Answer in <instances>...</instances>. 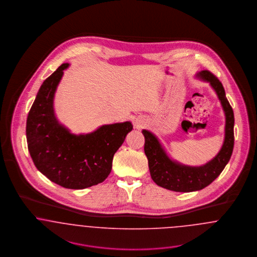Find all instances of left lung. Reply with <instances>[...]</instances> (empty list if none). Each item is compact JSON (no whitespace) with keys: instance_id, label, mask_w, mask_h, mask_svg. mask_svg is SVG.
<instances>
[{"instance_id":"obj_1","label":"left lung","mask_w":257,"mask_h":257,"mask_svg":"<svg viewBox=\"0 0 257 257\" xmlns=\"http://www.w3.org/2000/svg\"><path fill=\"white\" fill-rule=\"evenodd\" d=\"M197 76L209 82L215 90L225 114L224 141L216 157L201 166H188L172 161L156 135L143 130L145 137L144 152L148 159L150 174L153 181L164 189L190 192L206 188L221 173L229 162L234 147V113L225 96L224 88L216 76L208 70H202Z\"/></svg>"}]
</instances>
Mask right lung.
Returning a JSON list of instances; mask_svg holds the SVG:
<instances>
[{"label":"right lung","mask_w":257,"mask_h":257,"mask_svg":"<svg viewBox=\"0 0 257 257\" xmlns=\"http://www.w3.org/2000/svg\"><path fill=\"white\" fill-rule=\"evenodd\" d=\"M68 63L46 78L28 114V150L38 170L55 184L83 189L102 183L112 169V161L131 122L99 126L87 135H73L55 116V92Z\"/></svg>","instance_id":"obj_1"}]
</instances>
